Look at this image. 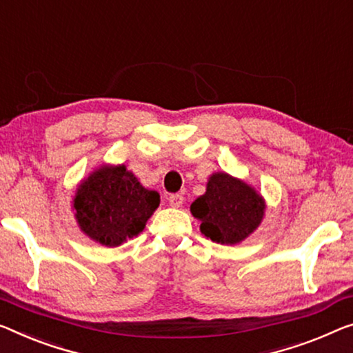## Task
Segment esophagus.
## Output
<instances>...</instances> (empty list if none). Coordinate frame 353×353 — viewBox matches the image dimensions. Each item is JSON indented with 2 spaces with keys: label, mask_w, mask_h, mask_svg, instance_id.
<instances>
[{
  "label": "esophagus",
  "mask_w": 353,
  "mask_h": 353,
  "mask_svg": "<svg viewBox=\"0 0 353 353\" xmlns=\"http://www.w3.org/2000/svg\"><path fill=\"white\" fill-rule=\"evenodd\" d=\"M168 201L172 208H181L182 203H183V196L181 193H174V194H170V198H168Z\"/></svg>",
  "instance_id": "esophagus-1"
}]
</instances>
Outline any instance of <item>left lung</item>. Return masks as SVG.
Instances as JSON below:
<instances>
[{
  "label": "left lung",
  "mask_w": 353,
  "mask_h": 353,
  "mask_svg": "<svg viewBox=\"0 0 353 353\" xmlns=\"http://www.w3.org/2000/svg\"><path fill=\"white\" fill-rule=\"evenodd\" d=\"M265 209V199L254 187L227 172H214L206 193L190 206L193 217L201 220V233L227 245L249 238L261 223Z\"/></svg>",
  "instance_id": "left-lung-1"
}]
</instances>
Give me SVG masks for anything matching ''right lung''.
Instances as JSON below:
<instances>
[{
	"instance_id": "obj_1",
	"label": "right lung",
	"mask_w": 353,
	"mask_h": 353,
	"mask_svg": "<svg viewBox=\"0 0 353 353\" xmlns=\"http://www.w3.org/2000/svg\"><path fill=\"white\" fill-rule=\"evenodd\" d=\"M159 204L160 194L141 185L125 165L98 168L83 179L72 199L79 228L106 247L138 236Z\"/></svg>"
}]
</instances>
